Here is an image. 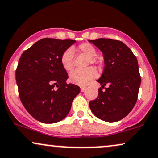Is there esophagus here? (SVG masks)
I'll return each mask as SVG.
<instances>
[{
	"label": "esophagus",
	"mask_w": 158,
	"mask_h": 158,
	"mask_svg": "<svg viewBox=\"0 0 158 158\" xmlns=\"http://www.w3.org/2000/svg\"><path fill=\"white\" fill-rule=\"evenodd\" d=\"M85 90H86V88H85V87H81V92H84Z\"/></svg>",
	"instance_id": "obj_1"
}]
</instances>
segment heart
I'll return each instance as SVG.
<instances>
[{
	"label": "heart",
	"instance_id": "heart-1",
	"mask_svg": "<svg viewBox=\"0 0 158 158\" xmlns=\"http://www.w3.org/2000/svg\"><path fill=\"white\" fill-rule=\"evenodd\" d=\"M78 51L88 56L87 65L91 64L99 67L101 62L97 57V49L90 43H81L77 47ZM61 66L66 71H70L73 68L74 52L72 48H68L61 53L60 57ZM97 72L93 67L83 69V70H74L70 74L69 79L72 83L78 85H85L90 80L97 77Z\"/></svg>",
	"mask_w": 158,
	"mask_h": 158
}]
</instances>
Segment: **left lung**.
<instances>
[{
  "mask_svg": "<svg viewBox=\"0 0 158 158\" xmlns=\"http://www.w3.org/2000/svg\"><path fill=\"white\" fill-rule=\"evenodd\" d=\"M89 41L102 52L105 61L103 73L97 80L102 87L98 89L97 99L89 102L90 108L99 119L117 122L131 112L137 100L141 77L137 58L118 40L99 39Z\"/></svg>",
  "mask_w": 158,
  "mask_h": 158,
  "instance_id": "obj_1",
  "label": "left lung"
}]
</instances>
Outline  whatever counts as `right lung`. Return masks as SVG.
I'll use <instances>...</instances> for the list:
<instances>
[{"label":"right lung","instance_id":"add662e5","mask_svg":"<svg viewBox=\"0 0 158 158\" xmlns=\"http://www.w3.org/2000/svg\"><path fill=\"white\" fill-rule=\"evenodd\" d=\"M76 41L45 38L23 52L15 70L19 97L29 114L44 123L59 122L68 115L80 88L68 84L61 53Z\"/></svg>","mask_w":158,"mask_h":158}]
</instances>
